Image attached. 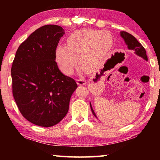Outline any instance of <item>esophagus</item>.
I'll list each match as a JSON object with an SVG mask.
<instances>
[{"label":"esophagus","instance_id":"34e87169","mask_svg":"<svg viewBox=\"0 0 160 160\" xmlns=\"http://www.w3.org/2000/svg\"><path fill=\"white\" fill-rule=\"evenodd\" d=\"M76 81H77L78 85H85L87 83L86 80L84 79H78Z\"/></svg>","mask_w":160,"mask_h":160}]
</instances>
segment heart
Listing matches in <instances>:
<instances>
[{
    "instance_id": "obj_1",
    "label": "heart",
    "mask_w": 160,
    "mask_h": 160,
    "mask_svg": "<svg viewBox=\"0 0 160 160\" xmlns=\"http://www.w3.org/2000/svg\"><path fill=\"white\" fill-rule=\"evenodd\" d=\"M113 45V39L106 31L79 29L67 39V46L59 45L56 48L55 57L59 68L63 73L71 75L78 62L81 64L79 72L90 68L96 69L102 63Z\"/></svg>"
}]
</instances>
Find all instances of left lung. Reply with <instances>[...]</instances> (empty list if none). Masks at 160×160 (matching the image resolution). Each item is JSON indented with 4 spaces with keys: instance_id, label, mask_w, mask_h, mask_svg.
Here are the masks:
<instances>
[{
    "instance_id": "1",
    "label": "left lung",
    "mask_w": 160,
    "mask_h": 160,
    "mask_svg": "<svg viewBox=\"0 0 160 160\" xmlns=\"http://www.w3.org/2000/svg\"><path fill=\"white\" fill-rule=\"evenodd\" d=\"M120 35L121 37L123 39L124 42H125L126 44L127 45V47H128V49L133 50L134 53L136 54L137 56H140V57L142 58L144 60L148 61V56H147V54H146V51L145 49V48L142 47V44H140V43L138 41V40L135 39L132 34H129L126 32L122 31V32H120ZM90 104L91 110L92 112V113L96 118H97L95 113H94V110L92 109V107L90 102Z\"/></svg>"
}]
</instances>
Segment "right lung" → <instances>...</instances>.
Returning <instances> with one entry per match:
<instances>
[{"label":"right lung","instance_id":"1","mask_svg":"<svg viewBox=\"0 0 160 160\" xmlns=\"http://www.w3.org/2000/svg\"><path fill=\"white\" fill-rule=\"evenodd\" d=\"M64 34L58 25L41 27L20 45L12 62L13 97L24 117L37 126L50 127L60 122L78 88L56 62V48Z\"/></svg>","mask_w":160,"mask_h":160}]
</instances>
